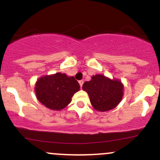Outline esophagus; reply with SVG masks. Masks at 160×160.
I'll list each match as a JSON object with an SVG mask.
<instances>
[{
  "instance_id": "esophagus-1",
  "label": "esophagus",
  "mask_w": 160,
  "mask_h": 160,
  "mask_svg": "<svg viewBox=\"0 0 160 160\" xmlns=\"http://www.w3.org/2000/svg\"><path fill=\"white\" fill-rule=\"evenodd\" d=\"M78 82H79V84H80V87H82V84H83V80H79Z\"/></svg>"
}]
</instances>
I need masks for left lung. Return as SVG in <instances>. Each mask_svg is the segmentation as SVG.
<instances>
[{"label": "left lung", "instance_id": "8db88e82", "mask_svg": "<svg viewBox=\"0 0 160 160\" xmlns=\"http://www.w3.org/2000/svg\"><path fill=\"white\" fill-rule=\"evenodd\" d=\"M82 89L89 95L92 107L101 112L117 107L123 95V85L121 81L102 74L92 77L91 80L84 82Z\"/></svg>", "mask_w": 160, "mask_h": 160}]
</instances>
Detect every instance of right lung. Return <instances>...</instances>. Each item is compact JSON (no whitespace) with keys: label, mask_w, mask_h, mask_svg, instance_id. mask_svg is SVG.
<instances>
[{"label":"right lung","mask_w":160,"mask_h":160,"mask_svg":"<svg viewBox=\"0 0 160 160\" xmlns=\"http://www.w3.org/2000/svg\"><path fill=\"white\" fill-rule=\"evenodd\" d=\"M80 88L74 77L58 72L38 79L34 89L40 103L51 110L61 111L70 104L72 96Z\"/></svg>","instance_id":"add662e5"}]
</instances>
